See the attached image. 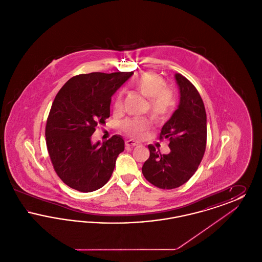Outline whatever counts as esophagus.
Returning <instances> with one entry per match:
<instances>
[{"instance_id": "1", "label": "esophagus", "mask_w": 262, "mask_h": 262, "mask_svg": "<svg viewBox=\"0 0 262 262\" xmlns=\"http://www.w3.org/2000/svg\"><path fill=\"white\" fill-rule=\"evenodd\" d=\"M138 145V142H137L136 140L134 139H128V140H125V146L126 147H134V146H137Z\"/></svg>"}]
</instances>
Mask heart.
I'll list each match as a JSON object with an SVG mask.
<instances>
[{"mask_svg":"<svg viewBox=\"0 0 262 262\" xmlns=\"http://www.w3.org/2000/svg\"><path fill=\"white\" fill-rule=\"evenodd\" d=\"M165 79L161 75L145 72L139 75L134 82L137 91L147 98L145 111H149L152 117L157 121L166 120L176 105V96L173 89L165 85ZM123 93L119 92L114 100V110L120 111L122 108ZM151 126L149 118H129L121 124V129L129 137L140 138Z\"/></svg>","mask_w":262,"mask_h":262,"instance_id":"1","label":"heart"}]
</instances>
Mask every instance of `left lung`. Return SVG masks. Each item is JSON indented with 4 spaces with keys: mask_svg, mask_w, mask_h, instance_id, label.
<instances>
[{
    "mask_svg": "<svg viewBox=\"0 0 262 262\" xmlns=\"http://www.w3.org/2000/svg\"><path fill=\"white\" fill-rule=\"evenodd\" d=\"M180 88V104L163 125L160 140L168 138L171 152L148 145L149 158L142 166L144 178L155 187L172 189L181 187L200 166L206 148V112L198 89L181 74L174 75Z\"/></svg>",
    "mask_w": 262,
    "mask_h": 262,
    "instance_id": "obj_1",
    "label": "left lung"
}]
</instances>
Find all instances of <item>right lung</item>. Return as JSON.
<instances>
[{
  "instance_id": "1",
  "label": "right lung",
  "mask_w": 262,
  "mask_h": 262,
  "mask_svg": "<svg viewBox=\"0 0 262 262\" xmlns=\"http://www.w3.org/2000/svg\"><path fill=\"white\" fill-rule=\"evenodd\" d=\"M133 74L75 75L56 95L45 128L46 144L54 170L67 186L90 192L110 180L125 141L115 135L102 144H92L91 136L110 117L113 94Z\"/></svg>"
}]
</instances>
